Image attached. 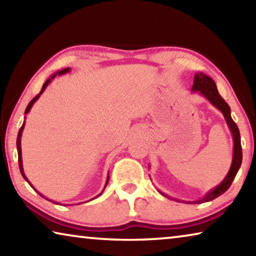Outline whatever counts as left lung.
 Segmentation results:
<instances>
[{"mask_svg": "<svg viewBox=\"0 0 256 256\" xmlns=\"http://www.w3.org/2000/svg\"><path fill=\"white\" fill-rule=\"evenodd\" d=\"M190 92H198V94H201L202 97H204L212 106H214L216 110L222 112V114L224 115V120H226V123L228 125L229 131H230V134L232 136V142H234L232 160L230 168H229L227 175H226V177H224L222 183H220L219 185H216V188H214L212 190H208V192L204 194V196L198 198V200H196V201H184V200H180V198H174L175 201H178V202L190 203V204H198V203H204V202H209L211 200H214L216 198L220 196L222 194L226 192L229 188H230L234 178H235L236 174L240 168L242 154L240 130H238L236 123L234 122L232 118L230 107L228 106V104L224 102L222 98V96L219 94L214 81L212 80L209 76L204 74L203 72L198 73V74L194 76V84L192 86V90H190ZM159 193L162 194L164 196L170 198L167 196V194L162 193V190H159Z\"/></svg>", "mask_w": 256, "mask_h": 256, "instance_id": "1", "label": "left lung"}]
</instances>
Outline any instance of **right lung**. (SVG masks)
<instances>
[{
	"label": "right lung",
	"mask_w": 256,
	"mask_h": 256,
	"mask_svg": "<svg viewBox=\"0 0 256 256\" xmlns=\"http://www.w3.org/2000/svg\"><path fill=\"white\" fill-rule=\"evenodd\" d=\"M71 71V68H63V70H60V71H58V72H55L54 74H52L48 79H47L46 81H45V84H42V90H40V92L37 94L36 97H34L32 102H30L29 104H28V106H27V108H26V110H24V115H27L28 112H30V110H32V107L34 106V104L36 102L37 100H38V98L40 97V94L45 92V89L47 88V86H48L52 81H53L54 79H55V76H63V74H66V73H68ZM24 124H26V116H24V124H22V126L20 128V130H19V132H18V138H16V150H18V159H19V168H20V172H21V175H22V177L24 178V180L26 182H28V184L32 186V188L36 190V192L40 194V196H42V198H45L47 201H50V202H53V203H55V204H60V203H58V202H56V201H53V200H50V198H46V196H42V194H40V192H38V190L34 188L32 186V184L30 183L29 182V180L27 178V176H26V174H24V164H22V151H21V136H22V131H24ZM108 180H110V172H108V175H107V180H106V184H105V188H104V190L106 188V186H107V183H108ZM104 190H102L100 193L98 194L97 196H94V198H98L99 196H102V192H104ZM94 198H92V200H94ZM92 200H89V201H92ZM62 206V204H60ZM64 206H66V204H64Z\"/></svg>",
	"instance_id": "add662e5"
}]
</instances>
